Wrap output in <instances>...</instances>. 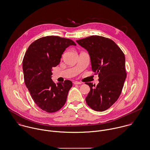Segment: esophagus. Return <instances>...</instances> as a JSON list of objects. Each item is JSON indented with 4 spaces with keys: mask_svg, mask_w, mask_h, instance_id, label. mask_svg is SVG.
Returning a JSON list of instances; mask_svg holds the SVG:
<instances>
[{
    "mask_svg": "<svg viewBox=\"0 0 150 150\" xmlns=\"http://www.w3.org/2000/svg\"><path fill=\"white\" fill-rule=\"evenodd\" d=\"M82 83L81 82H78V81H75L74 82V85H81Z\"/></svg>",
    "mask_w": 150,
    "mask_h": 150,
    "instance_id": "34e87169",
    "label": "esophagus"
}]
</instances>
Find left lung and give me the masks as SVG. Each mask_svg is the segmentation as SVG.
<instances>
[{"label": "left lung", "instance_id": "1", "mask_svg": "<svg viewBox=\"0 0 150 150\" xmlns=\"http://www.w3.org/2000/svg\"><path fill=\"white\" fill-rule=\"evenodd\" d=\"M90 56L91 69L98 74L99 83H85L90 87L86 97L87 104L97 111L109 108L118 99L126 78L125 57L112 40L93 35L77 40Z\"/></svg>", "mask_w": 150, "mask_h": 150}]
</instances>
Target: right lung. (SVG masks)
Segmentation results:
<instances>
[{
	"label": "right lung",
	"instance_id": "right-lung-1",
	"mask_svg": "<svg viewBox=\"0 0 150 150\" xmlns=\"http://www.w3.org/2000/svg\"><path fill=\"white\" fill-rule=\"evenodd\" d=\"M71 39L48 36L37 39L28 48L23 61L25 85L36 104L47 112H54L65 104L72 86L69 80L56 85L52 79V68L59 64L62 54Z\"/></svg>",
	"mask_w": 150,
	"mask_h": 150
}]
</instances>
